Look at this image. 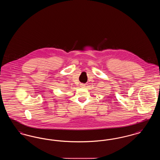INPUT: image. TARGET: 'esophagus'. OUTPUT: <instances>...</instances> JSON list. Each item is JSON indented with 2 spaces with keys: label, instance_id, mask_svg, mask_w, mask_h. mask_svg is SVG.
<instances>
[{
  "label": "esophagus",
  "instance_id": "esophagus-1",
  "mask_svg": "<svg viewBox=\"0 0 160 160\" xmlns=\"http://www.w3.org/2000/svg\"><path fill=\"white\" fill-rule=\"evenodd\" d=\"M80 86L82 87V88H84V87L86 86V85H85L84 84H80Z\"/></svg>",
  "mask_w": 160,
  "mask_h": 160
}]
</instances>
